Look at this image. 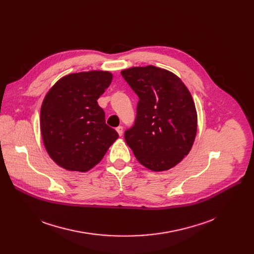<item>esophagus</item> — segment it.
Listing matches in <instances>:
<instances>
[{
  "instance_id": "obj_1",
  "label": "esophagus",
  "mask_w": 254,
  "mask_h": 254,
  "mask_svg": "<svg viewBox=\"0 0 254 254\" xmlns=\"http://www.w3.org/2000/svg\"><path fill=\"white\" fill-rule=\"evenodd\" d=\"M116 131L118 132L119 136H123V134H124V127L122 126H119L118 127H116Z\"/></svg>"
}]
</instances>
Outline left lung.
Returning a JSON list of instances; mask_svg holds the SVG:
<instances>
[{"mask_svg": "<svg viewBox=\"0 0 254 254\" xmlns=\"http://www.w3.org/2000/svg\"><path fill=\"white\" fill-rule=\"evenodd\" d=\"M123 77L139 97L135 125L125 139L138 162L154 172L178 165L192 147L197 114L189 88L168 70L132 66Z\"/></svg>", "mask_w": 254, "mask_h": 254, "instance_id": "obj_1", "label": "left lung"}]
</instances>
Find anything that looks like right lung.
Returning <instances> with one entry per match:
<instances>
[{
    "mask_svg": "<svg viewBox=\"0 0 254 254\" xmlns=\"http://www.w3.org/2000/svg\"><path fill=\"white\" fill-rule=\"evenodd\" d=\"M112 78L108 71L73 73L58 80L46 93L40 129L47 153L60 167L87 172L117 140V131L106 125L97 102Z\"/></svg>",
    "mask_w": 254,
    "mask_h": 254,
    "instance_id": "1",
    "label": "right lung"
}]
</instances>
